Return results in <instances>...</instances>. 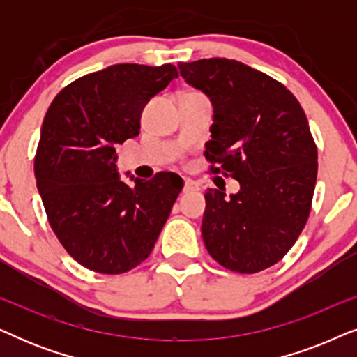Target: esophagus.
<instances>
[{"label":"esophagus","mask_w":357,"mask_h":357,"mask_svg":"<svg viewBox=\"0 0 357 357\" xmlns=\"http://www.w3.org/2000/svg\"><path fill=\"white\" fill-rule=\"evenodd\" d=\"M198 185L190 178H183V193H190V192H197Z\"/></svg>","instance_id":"obj_1"}]
</instances>
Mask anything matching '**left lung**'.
Returning <instances> with one entry per match:
<instances>
[{
    "instance_id": "obj_1",
    "label": "left lung",
    "mask_w": 357,
    "mask_h": 357,
    "mask_svg": "<svg viewBox=\"0 0 357 357\" xmlns=\"http://www.w3.org/2000/svg\"><path fill=\"white\" fill-rule=\"evenodd\" d=\"M180 76L213 105L204 155L241 190L204 193L202 234L209 255L237 273L275 265L294 245L310 213L317 148L309 121L281 82L227 58L178 63Z\"/></svg>"
}]
</instances>
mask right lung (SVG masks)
<instances>
[{
  "label": "right lung",
  "instance_id": "1",
  "mask_svg": "<svg viewBox=\"0 0 357 357\" xmlns=\"http://www.w3.org/2000/svg\"><path fill=\"white\" fill-rule=\"evenodd\" d=\"M178 77L172 65L120 63L71 82L40 131L36 178L48 222L65 250L92 271L120 275L153 252L182 190L175 174L144 182L116 167V144L139 135L141 112Z\"/></svg>",
  "mask_w": 357,
  "mask_h": 357
}]
</instances>
